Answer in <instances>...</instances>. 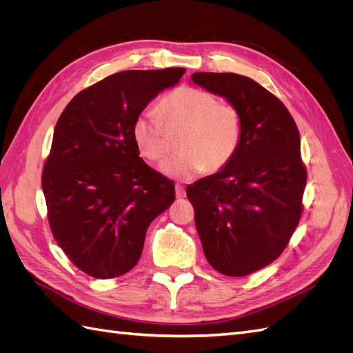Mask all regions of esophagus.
I'll return each mask as SVG.
<instances>
[{
	"label": "esophagus",
	"mask_w": 353,
	"mask_h": 353,
	"mask_svg": "<svg viewBox=\"0 0 353 353\" xmlns=\"http://www.w3.org/2000/svg\"><path fill=\"white\" fill-rule=\"evenodd\" d=\"M175 194H176L178 199L185 197V188H184L183 185H176V187H175Z\"/></svg>",
	"instance_id": "esophagus-1"
}]
</instances>
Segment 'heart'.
<instances>
[{"mask_svg":"<svg viewBox=\"0 0 353 353\" xmlns=\"http://www.w3.org/2000/svg\"><path fill=\"white\" fill-rule=\"evenodd\" d=\"M178 154L162 165L170 178L190 179L203 169L216 172L236 154L243 135L236 105L219 103L209 91L181 87L160 101L159 109L144 110L132 123V140L140 154L157 163L169 152L168 132L179 131Z\"/></svg>","mask_w":353,"mask_h":353,"instance_id":"b5f03b06","label":"heart"}]
</instances>
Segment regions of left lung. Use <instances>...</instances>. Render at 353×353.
<instances>
[{
  "mask_svg": "<svg viewBox=\"0 0 353 353\" xmlns=\"http://www.w3.org/2000/svg\"><path fill=\"white\" fill-rule=\"evenodd\" d=\"M193 81L236 105L243 135L219 172L188 185L203 252L213 270L243 276L275 261L301 221L306 168L285 105L237 73L196 72Z\"/></svg>",
  "mask_w": 353,
  "mask_h": 353,
  "instance_id": "1",
  "label": "left lung"
}]
</instances>
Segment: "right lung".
I'll return each mask as SVG.
<instances>
[{"label":"right lung","instance_id":"obj_1","mask_svg":"<svg viewBox=\"0 0 353 353\" xmlns=\"http://www.w3.org/2000/svg\"><path fill=\"white\" fill-rule=\"evenodd\" d=\"M184 68L123 70L74 95L60 114L42 170L52 236L94 279L131 271L152 221L175 200V185L140 157L132 123Z\"/></svg>","mask_w":353,"mask_h":353}]
</instances>
